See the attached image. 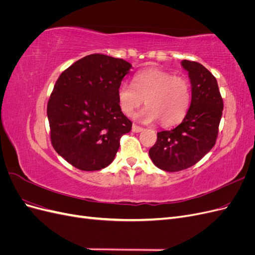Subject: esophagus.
Wrapping results in <instances>:
<instances>
[{"label":"esophagus","instance_id":"34e87169","mask_svg":"<svg viewBox=\"0 0 255 255\" xmlns=\"http://www.w3.org/2000/svg\"><path fill=\"white\" fill-rule=\"evenodd\" d=\"M132 130H133V132H135V133H139V132H142V130H143V128H141V127H138V126H136V125H133V127H132Z\"/></svg>","mask_w":255,"mask_h":255}]
</instances>
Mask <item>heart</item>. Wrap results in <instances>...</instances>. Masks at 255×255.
Wrapping results in <instances>:
<instances>
[{"instance_id":"obj_1","label":"heart","mask_w":255,"mask_h":255,"mask_svg":"<svg viewBox=\"0 0 255 255\" xmlns=\"http://www.w3.org/2000/svg\"><path fill=\"white\" fill-rule=\"evenodd\" d=\"M117 97L120 110L128 117H132L145 102L148 106L139 115L143 122L159 120L160 125L170 127L185 118L191 92L188 81L182 76L148 69L135 74L133 85L120 84Z\"/></svg>"}]
</instances>
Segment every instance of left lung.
Returning a JSON list of instances; mask_svg holds the SVG:
<instances>
[{
    "label": "left lung",
    "instance_id": "obj_1",
    "mask_svg": "<svg viewBox=\"0 0 255 255\" xmlns=\"http://www.w3.org/2000/svg\"><path fill=\"white\" fill-rule=\"evenodd\" d=\"M191 84L189 110L176 128L157 133L149 150L153 164L161 170L176 172L197 164L215 145L223 111L217 80L197 61L182 60Z\"/></svg>",
    "mask_w": 255,
    "mask_h": 255
}]
</instances>
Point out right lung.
Instances as JSON below:
<instances>
[{
  "label": "right lung",
  "instance_id": "1",
  "mask_svg": "<svg viewBox=\"0 0 255 255\" xmlns=\"http://www.w3.org/2000/svg\"><path fill=\"white\" fill-rule=\"evenodd\" d=\"M132 65L104 54L75 61L59 75L48 102L53 148L83 171L109 166L132 122L120 110L118 87Z\"/></svg>",
  "mask_w": 255,
  "mask_h": 255
}]
</instances>
